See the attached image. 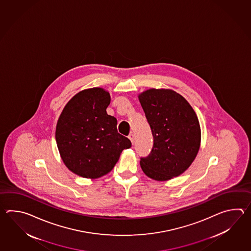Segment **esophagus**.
Instances as JSON below:
<instances>
[{
  "mask_svg": "<svg viewBox=\"0 0 251 251\" xmlns=\"http://www.w3.org/2000/svg\"><path fill=\"white\" fill-rule=\"evenodd\" d=\"M128 138L130 139V141L132 142V144H133V141H134V135H133V133H130V134H129V136H128Z\"/></svg>",
  "mask_w": 251,
  "mask_h": 251,
  "instance_id": "34e87169",
  "label": "esophagus"
}]
</instances>
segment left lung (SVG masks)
Returning <instances> with one entry per match:
<instances>
[{"mask_svg": "<svg viewBox=\"0 0 251 251\" xmlns=\"http://www.w3.org/2000/svg\"><path fill=\"white\" fill-rule=\"evenodd\" d=\"M153 135V146L140 165L156 181L181 175L196 159L201 144L198 116L187 100L171 89H148L138 94Z\"/></svg>", "mask_w": 251, "mask_h": 251, "instance_id": "1", "label": "left lung"}]
</instances>
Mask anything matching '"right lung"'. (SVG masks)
<instances>
[{
	"label": "right lung",
	"mask_w": 251,
	"mask_h": 251,
	"mask_svg": "<svg viewBox=\"0 0 251 251\" xmlns=\"http://www.w3.org/2000/svg\"><path fill=\"white\" fill-rule=\"evenodd\" d=\"M110 94L90 88L75 94L64 106L56 124L55 140L66 168L78 176L95 179L117 164L129 139L118 133L117 118L107 115Z\"/></svg>",
	"instance_id": "1"
}]
</instances>
